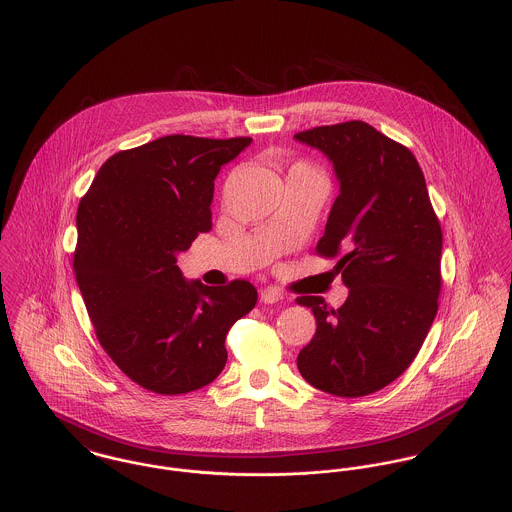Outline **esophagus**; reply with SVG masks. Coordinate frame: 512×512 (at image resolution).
Instances as JSON below:
<instances>
[{"instance_id": "34e87169", "label": "esophagus", "mask_w": 512, "mask_h": 512, "mask_svg": "<svg viewBox=\"0 0 512 512\" xmlns=\"http://www.w3.org/2000/svg\"><path fill=\"white\" fill-rule=\"evenodd\" d=\"M281 299H283V293H281L279 289H275V287H267V289H263V291H261V301H263L265 305L279 303Z\"/></svg>"}]
</instances>
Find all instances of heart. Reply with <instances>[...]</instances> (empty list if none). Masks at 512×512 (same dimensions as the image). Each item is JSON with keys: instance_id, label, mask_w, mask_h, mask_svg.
I'll list each match as a JSON object with an SVG mask.
<instances>
[{"instance_id": "obj_1", "label": "heart", "mask_w": 512, "mask_h": 512, "mask_svg": "<svg viewBox=\"0 0 512 512\" xmlns=\"http://www.w3.org/2000/svg\"><path fill=\"white\" fill-rule=\"evenodd\" d=\"M303 170H307V168H303ZM307 172H310V170H307Z\"/></svg>"}]
</instances>
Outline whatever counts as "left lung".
Returning a JSON list of instances; mask_svg holds the SVG:
<instances>
[{
    "mask_svg": "<svg viewBox=\"0 0 512 512\" xmlns=\"http://www.w3.org/2000/svg\"><path fill=\"white\" fill-rule=\"evenodd\" d=\"M295 140L332 162L340 194L316 253H344L334 271L348 287L336 310L322 297L299 299L316 332L297 366L326 394L368 396L406 372L437 314L441 225L415 156L374 126H316Z\"/></svg>",
    "mask_w": 512,
    "mask_h": 512,
    "instance_id": "left-lung-1",
    "label": "left lung"
}]
</instances>
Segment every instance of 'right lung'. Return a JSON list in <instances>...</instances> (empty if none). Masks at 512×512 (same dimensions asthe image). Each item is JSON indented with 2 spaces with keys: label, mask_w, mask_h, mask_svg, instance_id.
Returning a JSON list of instances; mask_svg holds the SVG:
<instances>
[{
  "label": "right lung",
  "mask_w": 512,
  "mask_h": 512,
  "mask_svg": "<svg viewBox=\"0 0 512 512\" xmlns=\"http://www.w3.org/2000/svg\"><path fill=\"white\" fill-rule=\"evenodd\" d=\"M251 138L172 134L110 156L77 211L75 277L97 338L138 386L178 396L213 382L229 328L253 310L247 281L184 279L178 255L211 227L215 178Z\"/></svg>",
  "instance_id": "1"
}]
</instances>
